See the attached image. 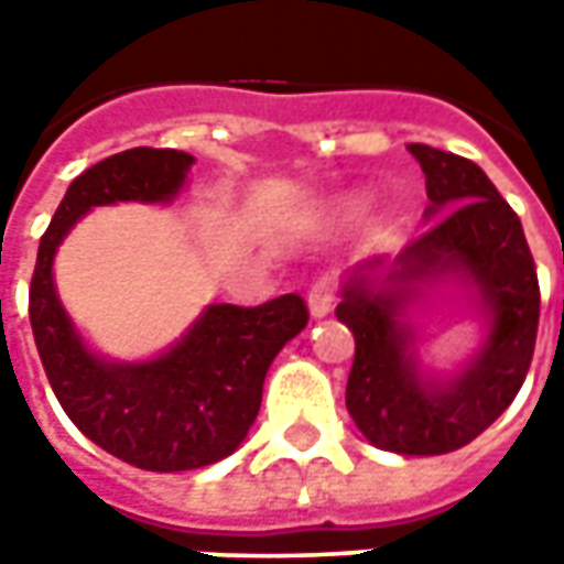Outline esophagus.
Masks as SVG:
<instances>
[{
    "instance_id": "1",
    "label": "esophagus",
    "mask_w": 564,
    "mask_h": 564,
    "mask_svg": "<svg viewBox=\"0 0 564 564\" xmlns=\"http://www.w3.org/2000/svg\"><path fill=\"white\" fill-rule=\"evenodd\" d=\"M333 304H336V282L333 279H319L311 285V292H307V311L314 319H323V316L333 311Z\"/></svg>"
}]
</instances>
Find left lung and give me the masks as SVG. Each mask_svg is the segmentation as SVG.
<instances>
[{"instance_id":"8db88e82","label":"left lung","mask_w":564,"mask_h":564,"mask_svg":"<svg viewBox=\"0 0 564 564\" xmlns=\"http://www.w3.org/2000/svg\"><path fill=\"white\" fill-rule=\"evenodd\" d=\"M408 150L426 175L433 226L395 260L377 257L341 285L336 316L355 333L345 404L377 448L445 455L477 440L518 395L536 345L540 285L521 219L487 172L426 143ZM445 278L475 292L488 338L465 371L440 380L413 358L403 311Z\"/></svg>"}]
</instances>
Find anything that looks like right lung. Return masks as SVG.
Returning a JSON list of instances; mask_svg holds the SVG:
<instances>
[{"label":"right lung","instance_id":"1","mask_svg":"<svg viewBox=\"0 0 564 564\" xmlns=\"http://www.w3.org/2000/svg\"><path fill=\"white\" fill-rule=\"evenodd\" d=\"M194 165L191 153L134 147L90 165L68 185L40 238L31 326L55 399L77 430L143 470H194L231 455L257 421L272 358L307 326V304L279 294L260 307L209 304L165 355L119 364L77 336L53 282L62 238L94 206L169 204Z\"/></svg>","mask_w":564,"mask_h":564}]
</instances>
